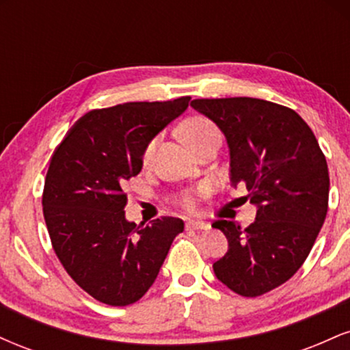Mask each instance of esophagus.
Instances as JSON below:
<instances>
[{
    "instance_id": "obj_1",
    "label": "esophagus",
    "mask_w": 350,
    "mask_h": 350,
    "mask_svg": "<svg viewBox=\"0 0 350 350\" xmlns=\"http://www.w3.org/2000/svg\"><path fill=\"white\" fill-rule=\"evenodd\" d=\"M186 227L192 228V230H208V228H211V224L202 222V220H187Z\"/></svg>"
}]
</instances>
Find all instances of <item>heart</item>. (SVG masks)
Listing matches in <instances>:
<instances>
[{
	"mask_svg": "<svg viewBox=\"0 0 350 350\" xmlns=\"http://www.w3.org/2000/svg\"><path fill=\"white\" fill-rule=\"evenodd\" d=\"M183 135L187 139V143L194 148L196 151L200 150L204 144L220 139V131L217 128V124L212 120L206 118V116H192L184 122L183 124ZM156 146H158V138L151 139L146 144L143 151V164H150L152 161V156H154ZM207 186H200L198 191H186L179 196L178 204L184 211H194L198 206V198L199 196L206 194Z\"/></svg>",
	"mask_w": 350,
	"mask_h": 350,
	"instance_id": "obj_1",
	"label": "heart"
}]
</instances>
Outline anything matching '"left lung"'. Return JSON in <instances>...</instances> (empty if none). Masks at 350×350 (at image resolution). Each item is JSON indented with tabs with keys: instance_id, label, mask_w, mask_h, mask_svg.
Listing matches in <instances>:
<instances>
[{
	"instance_id": "obj_1",
	"label": "left lung",
	"mask_w": 350,
	"mask_h": 350,
	"mask_svg": "<svg viewBox=\"0 0 350 350\" xmlns=\"http://www.w3.org/2000/svg\"><path fill=\"white\" fill-rule=\"evenodd\" d=\"M191 105L226 135L232 184L247 187L256 206L247 228L230 220L212 224L228 240L214 273L237 295H265L299 270L326 220V156L288 107L250 97L198 98Z\"/></svg>"
}]
</instances>
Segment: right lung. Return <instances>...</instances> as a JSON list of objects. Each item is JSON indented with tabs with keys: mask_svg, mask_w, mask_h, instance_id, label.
Listing matches in <instances>:
<instances>
[{
	"mask_svg": "<svg viewBox=\"0 0 350 350\" xmlns=\"http://www.w3.org/2000/svg\"><path fill=\"white\" fill-rule=\"evenodd\" d=\"M189 100L88 111L52 154L42 192L52 248L70 278L100 303L128 306L143 298L184 230L176 217L128 222L123 186L142 171L146 144L186 111Z\"/></svg>",
	"mask_w": 350,
	"mask_h": 350,
	"instance_id": "right-lung-1",
	"label": "right lung"
}]
</instances>
